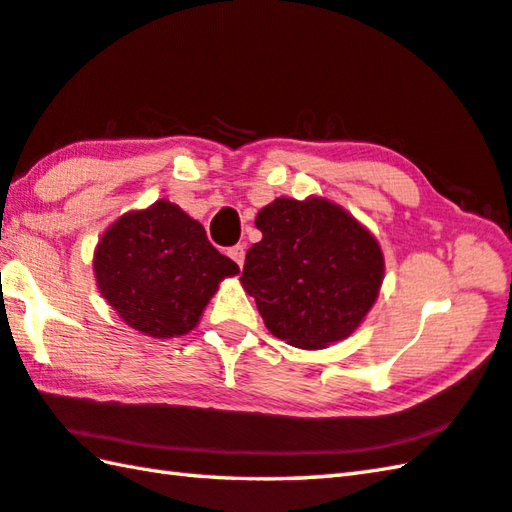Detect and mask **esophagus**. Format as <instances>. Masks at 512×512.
I'll use <instances>...</instances> for the list:
<instances>
[{
	"instance_id": "obj_1",
	"label": "esophagus",
	"mask_w": 512,
	"mask_h": 512,
	"mask_svg": "<svg viewBox=\"0 0 512 512\" xmlns=\"http://www.w3.org/2000/svg\"><path fill=\"white\" fill-rule=\"evenodd\" d=\"M228 257L233 259L237 266H244V257H246V246L244 244H237L233 248H228Z\"/></svg>"
}]
</instances>
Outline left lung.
Here are the masks:
<instances>
[{
	"mask_svg": "<svg viewBox=\"0 0 512 512\" xmlns=\"http://www.w3.org/2000/svg\"><path fill=\"white\" fill-rule=\"evenodd\" d=\"M255 226L262 242L248 248L239 279L270 333L306 350L353 333L384 279L377 239L322 197H279L259 210Z\"/></svg>",
	"mask_w": 512,
	"mask_h": 512,
	"instance_id": "left-lung-1",
	"label": "left lung"
}]
</instances>
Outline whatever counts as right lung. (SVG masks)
<instances>
[{
    "label": "right lung",
    "mask_w": 512,
    "mask_h": 512,
    "mask_svg": "<svg viewBox=\"0 0 512 512\" xmlns=\"http://www.w3.org/2000/svg\"><path fill=\"white\" fill-rule=\"evenodd\" d=\"M93 266L99 293L119 317L159 339L190 333L219 282L239 273L204 226L168 199L119 217Z\"/></svg>",
    "instance_id": "right-lung-1"
}]
</instances>
